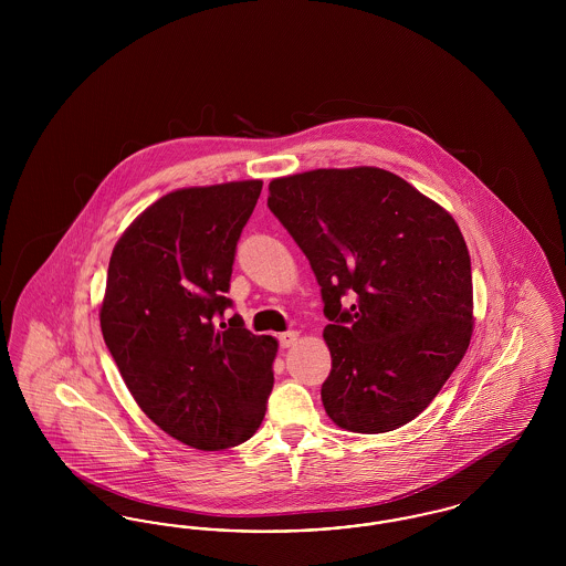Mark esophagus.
<instances>
[{
    "label": "esophagus",
    "instance_id": "34e87169",
    "mask_svg": "<svg viewBox=\"0 0 566 566\" xmlns=\"http://www.w3.org/2000/svg\"><path fill=\"white\" fill-rule=\"evenodd\" d=\"M296 339H298L296 331H286V333L280 335V346L282 348H291V346H295Z\"/></svg>",
    "mask_w": 566,
    "mask_h": 566
}]
</instances>
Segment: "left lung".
Segmentation results:
<instances>
[{"instance_id":"left-lung-1","label":"left lung","mask_w":566,"mask_h":566,"mask_svg":"<svg viewBox=\"0 0 566 566\" xmlns=\"http://www.w3.org/2000/svg\"><path fill=\"white\" fill-rule=\"evenodd\" d=\"M268 206L321 284L328 418L388 432L422 413L473 335L471 259L457 220L379 167L270 182Z\"/></svg>"}]
</instances>
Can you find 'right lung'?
I'll list each match as a JSON object with an SVG mask.
<instances>
[{"label": "right lung", "instance_id": "add662e5", "mask_svg": "<svg viewBox=\"0 0 566 566\" xmlns=\"http://www.w3.org/2000/svg\"><path fill=\"white\" fill-rule=\"evenodd\" d=\"M261 180L163 195L135 218L109 256L99 323L139 409L197 450L240 446L259 431L277 342L252 335L231 305L235 245Z\"/></svg>", "mask_w": 566, "mask_h": 566}]
</instances>
